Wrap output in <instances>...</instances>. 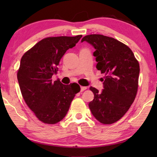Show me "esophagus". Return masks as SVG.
<instances>
[{"label":"esophagus","mask_w":157,"mask_h":157,"mask_svg":"<svg viewBox=\"0 0 157 157\" xmlns=\"http://www.w3.org/2000/svg\"><path fill=\"white\" fill-rule=\"evenodd\" d=\"M86 89V87H85V86H81V92L85 91Z\"/></svg>","instance_id":"1"}]
</instances>
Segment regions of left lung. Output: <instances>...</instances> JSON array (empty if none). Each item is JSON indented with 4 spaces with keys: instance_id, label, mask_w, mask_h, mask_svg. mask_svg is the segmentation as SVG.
I'll return each mask as SVG.
<instances>
[{
    "instance_id": "left-lung-1",
    "label": "left lung",
    "mask_w": 157,
    "mask_h": 157,
    "mask_svg": "<svg viewBox=\"0 0 157 157\" xmlns=\"http://www.w3.org/2000/svg\"><path fill=\"white\" fill-rule=\"evenodd\" d=\"M95 48L96 68L104 74V89L91 86L94 98L89 104L94 117L104 124L119 121L134 102L138 89L139 64L132 51L125 44L100 34L84 36Z\"/></svg>"
}]
</instances>
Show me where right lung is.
<instances>
[{"instance_id":"obj_1","label":"right lung","mask_w":157,"mask_h":157,"mask_svg":"<svg viewBox=\"0 0 157 157\" xmlns=\"http://www.w3.org/2000/svg\"><path fill=\"white\" fill-rule=\"evenodd\" d=\"M81 35L42 39L27 51L21 60L17 78L28 106L45 124H53L66 117L80 86L52 81L57 66L66 51L76 46Z\"/></svg>"}]
</instances>
